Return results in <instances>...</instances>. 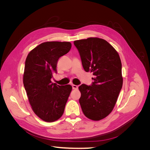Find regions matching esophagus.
<instances>
[{
	"mask_svg": "<svg viewBox=\"0 0 150 150\" xmlns=\"http://www.w3.org/2000/svg\"><path fill=\"white\" fill-rule=\"evenodd\" d=\"M72 89H78V86L77 85H74V84H72Z\"/></svg>",
	"mask_w": 150,
	"mask_h": 150,
	"instance_id": "1",
	"label": "esophagus"
}]
</instances>
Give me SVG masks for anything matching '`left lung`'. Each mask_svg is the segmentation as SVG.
I'll return each mask as SVG.
<instances>
[{
  "label": "left lung",
  "mask_w": 150,
  "mask_h": 150,
  "mask_svg": "<svg viewBox=\"0 0 150 150\" xmlns=\"http://www.w3.org/2000/svg\"><path fill=\"white\" fill-rule=\"evenodd\" d=\"M86 72L94 76L91 86L81 84L79 103L84 115L101 120L112 111L122 86V65L118 53L106 40L98 38L75 40Z\"/></svg>",
  "instance_id": "8db88e82"
}]
</instances>
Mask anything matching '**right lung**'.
<instances>
[{"mask_svg":"<svg viewBox=\"0 0 150 150\" xmlns=\"http://www.w3.org/2000/svg\"><path fill=\"white\" fill-rule=\"evenodd\" d=\"M69 42H46L29 53L25 62L23 83L35 114L46 122L59 119L72 90L71 85L51 82L59 57L70 51Z\"/></svg>","mask_w":150,"mask_h":150,"instance_id":"right-lung-1","label":"right lung"}]
</instances>
